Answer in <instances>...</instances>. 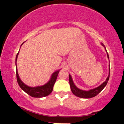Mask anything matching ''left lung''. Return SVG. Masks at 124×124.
Instances as JSON below:
<instances>
[{
	"mask_svg": "<svg viewBox=\"0 0 124 124\" xmlns=\"http://www.w3.org/2000/svg\"><path fill=\"white\" fill-rule=\"evenodd\" d=\"M102 45L104 46V45L103 44H102ZM107 56H108V58H109L108 54V53H107ZM109 72H109V75L108 76V78H107L106 80L105 81L102 85H101L100 86L98 87L95 88V89H92L89 91H84L78 89V88L75 85H74L73 80H72V77H71L70 75H69V84H70L71 91H72V92L73 93V94H75V96L83 98V99H90V98L94 97L97 96V95L99 93H100V92L103 90L104 88L105 87V86L107 85V84L108 83V81L109 80Z\"/></svg>",
	"mask_w": 124,
	"mask_h": 124,
	"instance_id": "obj_1",
	"label": "left lung"
}]
</instances>
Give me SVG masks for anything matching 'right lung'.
I'll return each mask as SVG.
<instances>
[{"mask_svg":"<svg viewBox=\"0 0 124 124\" xmlns=\"http://www.w3.org/2000/svg\"><path fill=\"white\" fill-rule=\"evenodd\" d=\"M23 43L21 44V45L23 44ZM18 53H19V52H18L17 54L16 58V63ZM59 72V70H57L56 71V72H54V73L52 74V76H51L50 80H49L47 83L45 84V85H44V86L35 87H31L27 86V85H25V84L23 83L22 81L20 80L19 76H18L17 69L16 66L17 80V83L20 87H21V89H22L24 91L25 93H27L28 95H30V96L31 97H43L48 96V95H49V94H51V92H52L54 84H55L56 79H57Z\"/></svg>","mask_w":124,"mask_h":124,"instance_id":"obj_1","label":"right lung"}]
</instances>
